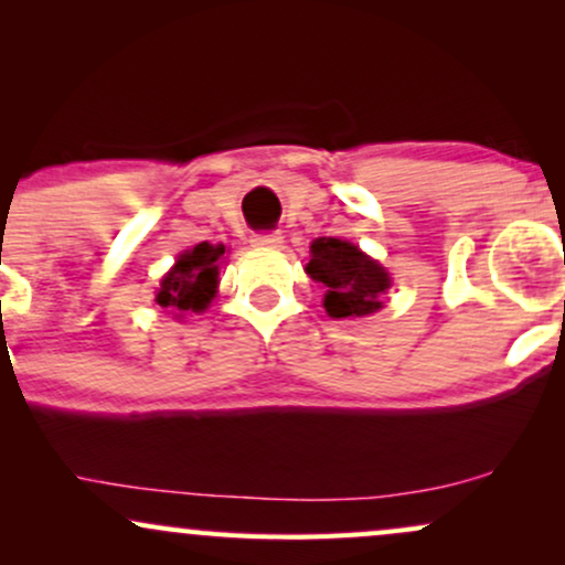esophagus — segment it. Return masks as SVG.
Wrapping results in <instances>:
<instances>
[{"label": "esophagus", "instance_id": "esophagus-1", "mask_svg": "<svg viewBox=\"0 0 565 565\" xmlns=\"http://www.w3.org/2000/svg\"><path fill=\"white\" fill-rule=\"evenodd\" d=\"M284 242V236L278 231H263V233H252V244L257 249H278Z\"/></svg>", "mask_w": 565, "mask_h": 565}]
</instances>
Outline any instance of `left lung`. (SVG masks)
I'll use <instances>...</instances> for the list:
<instances>
[{
    "label": "left lung",
    "mask_w": 565,
    "mask_h": 565,
    "mask_svg": "<svg viewBox=\"0 0 565 565\" xmlns=\"http://www.w3.org/2000/svg\"><path fill=\"white\" fill-rule=\"evenodd\" d=\"M308 276L327 287L323 308L332 319L369 316L382 308L380 295L391 287L385 268L366 257L359 246L323 236L310 246Z\"/></svg>",
    "instance_id": "obj_1"
}]
</instances>
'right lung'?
Returning a JSON list of instances; mask_svg holds the SVG:
<instances>
[{
    "label": "right lung",
    "mask_w": 565,
    "mask_h": 565,
    "mask_svg": "<svg viewBox=\"0 0 565 565\" xmlns=\"http://www.w3.org/2000/svg\"><path fill=\"white\" fill-rule=\"evenodd\" d=\"M225 255V246H212L201 242L188 249L185 255L178 257L174 268L161 278V289L157 295V302L167 310H204L215 297L217 276H220V257Z\"/></svg>",
    "instance_id": "1"
}]
</instances>
